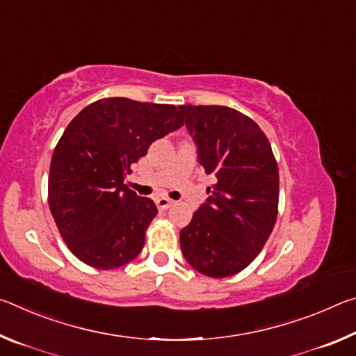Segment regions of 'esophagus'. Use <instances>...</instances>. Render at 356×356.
Here are the masks:
<instances>
[{
  "instance_id": "34e87169",
  "label": "esophagus",
  "mask_w": 356,
  "mask_h": 356,
  "mask_svg": "<svg viewBox=\"0 0 356 356\" xmlns=\"http://www.w3.org/2000/svg\"><path fill=\"white\" fill-rule=\"evenodd\" d=\"M155 204H156V207H159L160 210H166L168 207L171 206L172 201L170 200V197H166V196H160V197H156V200H155Z\"/></svg>"
}]
</instances>
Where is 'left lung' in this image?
Returning a JSON list of instances; mask_svg holds the SVG:
<instances>
[{
	"mask_svg": "<svg viewBox=\"0 0 356 356\" xmlns=\"http://www.w3.org/2000/svg\"><path fill=\"white\" fill-rule=\"evenodd\" d=\"M197 160L216 182L180 231L184 257L210 278L237 275L264 248L278 216L280 174L268 138L251 118L220 105H180Z\"/></svg>",
	"mask_w": 356,
	"mask_h": 356,
	"instance_id": "obj_1",
	"label": "left lung"
}]
</instances>
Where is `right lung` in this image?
Masks as SVG:
<instances>
[{
  "instance_id": "obj_1",
  "label": "right lung",
  "mask_w": 356,
  "mask_h": 356,
  "mask_svg": "<svg viewBox=\"0 0 356 356\" xmlns=\"http://www.w3.org/2000/svg\"><path fill=\"white\" fill-rule=\"evenodd\" d=\"M184 125L174 105L100 99L76 114L55 147L48 206L69 250L94 268L140 254L156 207L124 184L155 140Z\"/></svg>"
}]
</instances>
